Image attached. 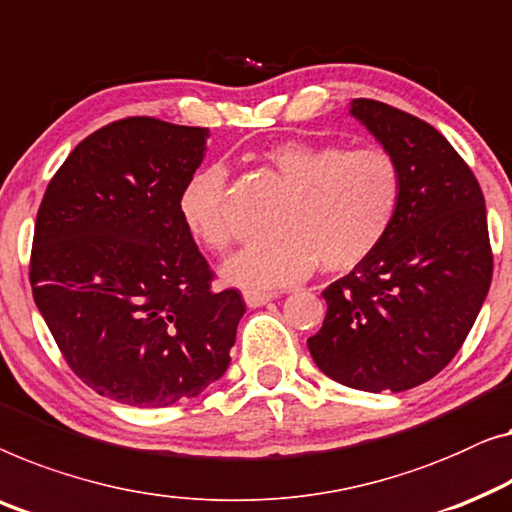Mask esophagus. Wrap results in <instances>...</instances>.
I'll return each mask as SVG.
<instances>
[{"label":"esophagus","mask_w":512,"mask_h":512,"mask_svg":"<svg viewBox=\"0 0 512 512\" xmlns=\"http://www.w3.org/2000/svg\"><path fill=\"white\" fill-rule=\"evenodd\" d=\"M274 300L272 293H263V291H244V302H247V307H263L268 305V302Z\"/></svg>","instance_id":"34e87169"}]
</instances>
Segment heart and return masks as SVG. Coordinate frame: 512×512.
<instances>
[{
  "label": "heart",
  "mask_w": 512,
  "mask_h": 512,
  "mask_svg": "<svg viewBox=\"0 0 512 512\" xmlns=\"http://www.w3.org/2000/svg\"><path fill=\"white\" fill-rule=\"evenodd\" d=\"M288 189L274 219L272 242L249 244L228 258V284L272 291L309 277L323 265L346 272L376 251L395 224L402 203V170L381 147H351L311 140H281L263 154ZM221 166L196 170L182 187L180 217L198 244L224 254L238 240L226 201Z\"/></svg>",
  "instance_id": "heart-1"
}]
</instances>
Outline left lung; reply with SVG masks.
Listing matches in <instances>:
<instances>
[{"label": "left lung", "mask_w": 512, "mask_h": 512, "mask_svg": "<svg viewBox=\"0 0 512 512\" xmlns=\"http://www.w3.org/2000/svg\"><path fill=\"white\" fill-rule=\"evenodd\" d=\"M351 115L395 157L402 203L369 258L323 291V328L307 339L318 369L367 392H402L462 348L492 284L480 184L432 124L374 99Z\"/></svg>", "instance_id": "1"}]
</instances>
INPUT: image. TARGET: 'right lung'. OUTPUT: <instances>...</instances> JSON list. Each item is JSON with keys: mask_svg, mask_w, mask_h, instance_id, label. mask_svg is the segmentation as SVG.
I'll return each instance as SVG.
<instances>
[{"mask_svg": "<svg viewBox=\"0 0 512 512\" xmlns=\"http://www.w3.org/2000/svg\"><path fill=\"white\" fill-rule=\"evenodd\" d=\"M210 131L157 117L78 143L36 214L29 284L73 374L101 397L170 406L224 376L244 314L180 217Z\"/></svg>", "mask_w": 512, "mask_h": 512, "instance_id": "right-lung-1", "label": "right lung"}]
</instances>
